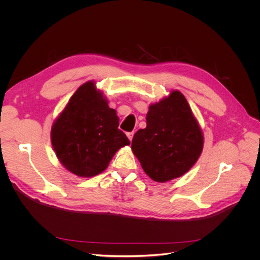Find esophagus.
<instances>
[{
  "label": "esophagus",
  "instance_id": "esophagus-1",
  "mask_svg": "<svg viewBox=\"0 0 260 260\" xmlns=\"http://www.w3.org/2000/svg\"><path fill=\"white\" fill-rule=\"evenodd\" d=\"M126 136H127L128 140H129V141H132V140H133V137H134V133H133V132H132V133H127V134H126Z\"/></svg>",
  "mask_w": 260,
  "mask_h": 260
}]
</instances>
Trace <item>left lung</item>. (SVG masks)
<instances>
[{"label":"left lung","instance_id":"1","mask_svg":"<svg viewBox=\"0 0 260 260\" xmlns=\"http://www.w3.org/2000/svg\"><path fill=\"white\" fill-rule=\"evenodd\" d=\"M204 137L181 91L148 106L146 127L135 134L132 151L145 174L156 182L179 178L199 159Z\"/></svg>","mask_w":260,"mask_h":260}]
</instances>
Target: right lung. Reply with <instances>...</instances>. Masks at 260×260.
<instances>
[{"mask_svg":"<svg viewBox=\"0 0 260 260\" xmlns=\"http://www.w3.org/2000/svg\"><path fill=\"white\" fill-rule=\"evenodd\" d=\"M118 126L117 112L90 80L76 90L53 121L51 145L68 172L90 178L107 169L121 147L129 145Z\"/></svg>","mask_w":260,"mask_h":260,"instance_id":"obj_1","label":"right lung"}]
</instances>
